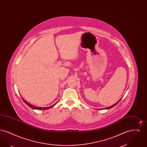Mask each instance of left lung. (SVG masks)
I'll return each instance as SVG.
<instances>
[{"label": "left lung", "mask_w": 147, "mask_h": 147, "mask_svg": "<svg viewBox=\"0 0 147 147\" xmlns=\"http://www.w3.org/2000/svg\"><path fill=\"white\" fill-rule=\"evenodd\" d=\"M120 100H119V101H118V102H116V104H114V105H112V106H110V107H106V108H105V109H110V108H112V107H113V106H115V105H117V104H118V103H119V101H120Z\"/></svg>", "instance_id": "left-lung-1"}]
</instances>
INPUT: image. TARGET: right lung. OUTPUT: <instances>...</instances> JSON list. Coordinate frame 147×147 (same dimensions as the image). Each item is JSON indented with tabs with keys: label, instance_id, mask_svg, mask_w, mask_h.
I'll use <instances>...</instances> for the list:
<instances>
[{
	"label": "right lung",
	"instance_id": "1",
	"mask_svg": "<svg viewBox=\"0 0 147 147\" xmlns=\"http://www.w3.org/2000/svg\"><path fill=\"white\" fill-rule=\"evenodd\" d=\"M22 98V100H23V101H24V102H25L26 103V104H27V105H28L29 107H30L31 108H32V109H36V110H47V109H49L50 108H51V107H52L53 106H55V105H56V104H55L54 105H52V106H49V107H37V106H33V105H31L30 104H29L28 102L27 101H26L23 98Z\"/></svg>",
	"mask_w": 147,
	"mask_h": 147
}]
</instances>
